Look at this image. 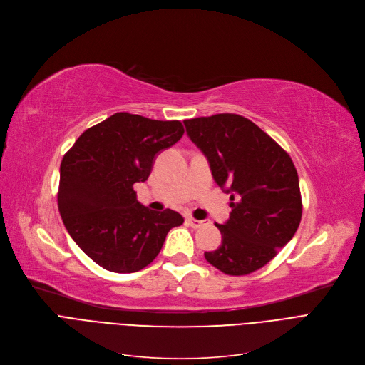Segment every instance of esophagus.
<instances>
[{"label":"esophagus","mask_w":365,"mask_h":365,"mask_svg":"<svg viewBox=\"0 0 365 365\" xmlns=\"http://www.w3.org/2000/svg\"><path fill=\"white\" fill-rule=\"evenodd\" d=\"M187 222L192 225L193 229H199V227H202V225H205L207 221L206 220H196L193 217H187Z\"/></svg>","instance_id":"obj_1"}]
</instances>
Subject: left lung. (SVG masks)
Segmentation results:
<instances>
[{"instance_id":"left-lung-1","label":"left lung","mask_w":365,"mask_h":365,"mask_svg":"<svg viewBox=\"0 0 365 365\" xmlns=\"http://www.w3.org/2000/svg\"><path fill=\"white\" fill-rule=\"evenodd\" d=\"M184 126L232 200L229 220L217 224L221 245L205 258L232 276L262 269L299 229L303 206L296 166L282 147L242 115L197 117L184 120Z\"/></svg>"}]
</instances>
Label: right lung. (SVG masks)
<instances>
[{"label": "right lung", "instance_id": "add662e5", "mask_svg": "<svg viewBox=\"0 0 365 365\" xmlns=\"http://www.w3.org/2000/svg\"><path fill=\"white\" fill-rule=\"evenodd\" d=\"M181 121L115 113L84 130L61 163L58 206L81 251L114 273L147 267L181 214L151 211L136 200L135 182L150 177L162 150L181 140Z\"/></svg>", "mask_w": 365, "mask_h": 365}]
</instances>
